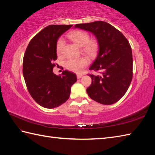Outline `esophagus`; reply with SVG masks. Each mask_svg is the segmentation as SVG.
Wrapping results in <instances>:
<instances>
[{"label":"esophagus","instance_id":"34e87169","mask_svg":"<svg viewBox=\"0 0 155 155\" xmlns=\"http://www.w3.org/2000/svg\"><path fill=\"white\" fill-rule=\"evenodd\" d=\"M83 74H77V78H78V79H79V78H81L82 77H83Z\"/></svg>","mask_w":155,"mask_h":155}]
</instances>
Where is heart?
<instances>
[{
	"label": "heart",
	"mask_w": 155,
	"mask_h": 155,
	"mask_svg": "<svg viewBox=\"0 0 155 155\" xmlns=\"http://www.w3.org/2000/svg\"><path fill=\"white\" fill-rule=\"evenodd\" d=\"M68 37L75 44L83 47V51L88 55H93L97 51L98 43L94 39H89V35L87 32L76 30L68 33ZM64 40L63 38H59L56 44V50L58 55L63 53ZM88 62L86 58L81 57L70 58L65 62V67L68 70L74 72H81L88 64Z\"/></svg>",
	"instance_id": "obj_1"
}]
</instances>
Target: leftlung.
Returning <instances> with one entry per match:
<instances>
[{"label": "left lung", "instance_id": "8db88e82", "mask_svg": "<svg viewBox=\"0 0 155 155\" xmlns=\"http://www.w3.org/2000/svg\"><path fill=\"white\" fill-rule=\"evenodd\" d=\"M75 28L88 31L96 37L98 52L89 70L92 83L87 88L92 99L103 104L117 103L126 93L133 78V54L129 42L113 26L103 21L77 24Z\"/></svg>", "mask_w": 155, "mask_h": 155}]
</instances>
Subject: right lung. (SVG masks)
<instances>
[{
    "label": "right lung",
    "instance_id": "right-lung-1",
    "mask_svg": "<svg viewBox=\"0 0 155 155\" xmlns=\"http://www.w3.org/2000/svg\"><path fill=\"white\" fill-rule=\"evenodd\" d=\"M72 25H49L29 42L23 58L22 73L29 93L42 107L54 108L65 103L71 88L77 81L73 72H53L57 59L56 44L61 36Z\"/></svg>",
    "mask_w": 155,
    "mask_h": 155
}]
</instances>
